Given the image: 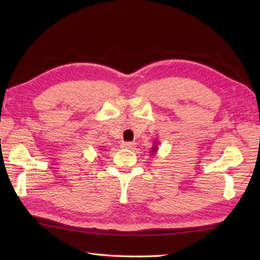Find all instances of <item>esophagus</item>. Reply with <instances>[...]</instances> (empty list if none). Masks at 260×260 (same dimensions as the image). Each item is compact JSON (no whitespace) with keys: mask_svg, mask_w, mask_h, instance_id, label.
<instances>
[{"mask_svg":"<svg viewBox=\"0 0 260 260\" xmlns=\"http://www.w3.org/2000/svg\"><path fill=\"white\" fill-rule=\"evenodd\" d=\"M135 146V143H132V142H126L121 144V147L124 148H133Z\"/></svg>","mask_w":260,"mask_h":260,"instance_id":"34e87169","label":"esophagus"}]
</instances>
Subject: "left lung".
<instances>
[{"mask_svg": "<svg viewBox=\"0 0 260 260\" xmlns=\"http://www.w3.org/2000/svg\"><path fill=\"white\" fill-rule=\"evenodd\" d=\"M157 145H158V143L156 142V141H154V143H153V146L151 147V155H155L156 154V152H157V150H158V147H157Z\"/></svg>", "mask_w": 260, "mask_h": 260, "instance_id": "left-lung-1", "label": "left lung"}]
</instances>
